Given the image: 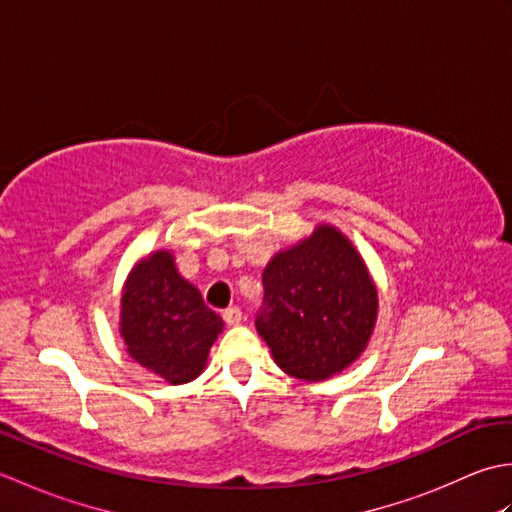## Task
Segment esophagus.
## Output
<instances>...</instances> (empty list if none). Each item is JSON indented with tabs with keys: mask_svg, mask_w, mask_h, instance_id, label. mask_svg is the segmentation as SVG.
<instances>
[{
	"mask_svg": "<svg viewBox=\"0 0 512 512\" xmlns=\"http://www.w3.org/2000/svg\"><path fill=\"white\" fill-rule=\"evenodd\" d=\"M222 317H224V321H226L228 325H237L239 321H242V310H239L237 306H233V308H226Z\"/></svg>",
	"mask_w": 512,
	"mask_h": 512,
	"instance_id": "1",
	"label": "esophagus"
}]
</instances>
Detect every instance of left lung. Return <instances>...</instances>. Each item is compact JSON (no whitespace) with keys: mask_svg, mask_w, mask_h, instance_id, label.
<instances>
[{"mask_svg":"<svg viewBox=\"0 0 512 512\" xmlns=\"http://www.w3.org/2000/svg\"><path fill=\"white\" fill-rule=\"evenodd\" d=\"M255 328L275 363L301 380H325L365 350L378 297L363 259L332 226L279 253L264 270Z\"/></svg>","mask_w":512,"mask_h":512,"instance_id":"obj_1","label":"left lung"}]
</instances>
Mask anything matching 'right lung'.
<instances>
[{"label": "right lung", "instance_id": "1", "mask_svg": "<svg viewBox=\"0 0 512 512\" xmlns=\"http://www.w3.org/2000/svg\"><path fill=\"white\" fill-rule=\"evenodd\" d=\"M121 334L127 352L171 385L200 376L222 319L182 279L165 250L140 262L123 290Z\"/></svg>", "mask_w": 512, "mask_h": 512}]
</instances>
